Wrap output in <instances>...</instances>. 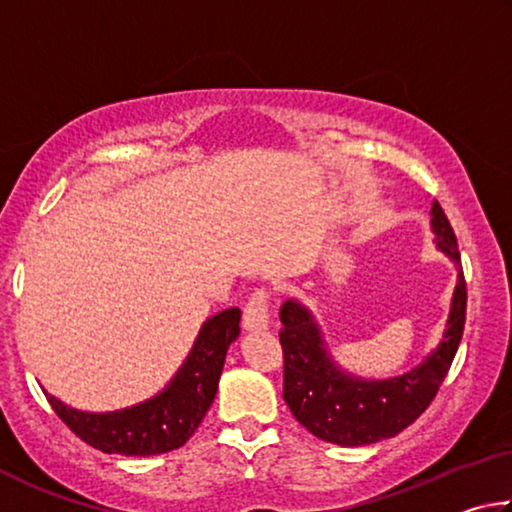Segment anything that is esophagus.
<instances>
[{
    "mask_svg": "<svg viewBox=\"0 0 512 512\" xmlns=\"http://www.w3.org/2000/svg\"><path fill=\"white\" fill-rule=\"evenodd\" d=\"M268 300L271 293L268 289H257L248 298L244 307V329H266L268 327Z\"/></svg>",
    "mask_w": 512,
    "mask_h": 512,
    "instance_id": "obj_1",
    "label": "esophagus"
}]
</instances>
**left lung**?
Listing matches in <instances>:
<instances>
[{
    "mask_svg": "<svg viewBox=\"0 0 512 512\" xmlns=\"http://www.w3.org/2000/svg\"><path fill=\"white\" fill-rule=\"evenodd\" d=\"M438 248L458 266L447 332L438 350L411 372L384 381H363L334 366L309 311L287 300L280 309L284 359L282 395L302 427L327 443L361 447L391 438L409 427L436 397L463 339L467 284L452 223L440 203L431 207Z\"/></svg>",
    "mask_w": 512,
    "mask_h": 512,
    "instance_id": "1",
    "label": "left lung"
}]
</instances>
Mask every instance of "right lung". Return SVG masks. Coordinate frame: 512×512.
I'll return each instance as SVG.
<instances>
[{"label":"right lung","instance_id":"1","mask_svg":"<svg viewBox=\"0 0 512 512\" xmlns=\"http://www.w3.org/2000/svg\"><path fill=\"white\" fill-rule=\"evenodd\" d=\"M239 320L237 307L207 320L183 368L149 402L112 413H85L45 391L51 409L83 443L106 454L153 456L183 447L214 402L225 352L239 336Z\"/></svg>","mask_w":512,"mask_h":512}]
</instances>
